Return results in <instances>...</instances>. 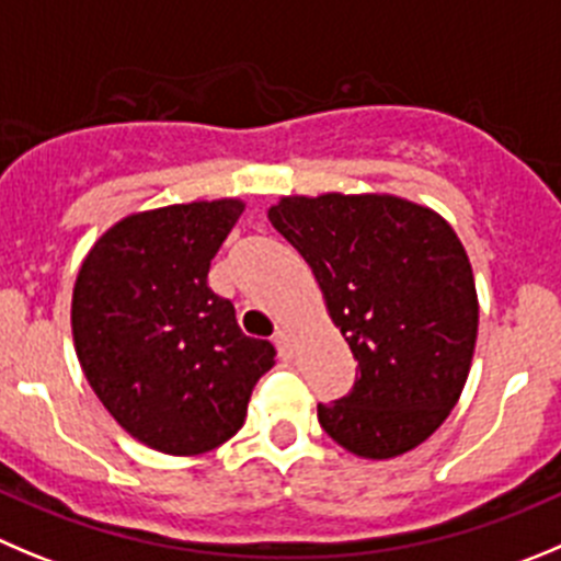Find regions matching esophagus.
Masks as SVG:
<instances>
[{
	"instance_id": "obj_1",
	"label": "esophagus",
	"mask_w": 561,
	"mask_h": 561,
	"mask_svg": "<svg viewBox=\"0 0 561 561\" xmlns=\"http://www.w3.org/2000/svg\"><path fill=\"white\" fill-rule=\"evenodd\" d=\"M274 343H276V348H279L282 357H290L293 337H290V332H287V329H279V332L274 334Z\"/></svg>"
}]
</instances>
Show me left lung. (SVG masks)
I'll return each mask as SVG.
<instances>
[{"label":"left lung","mask_w":561,"mask_h":561,"mask_svg":"<svg viewBox=\"0 0 561 561\" xmlns=\"http://www.w3.org/2000/svg\"><path fill=\"white\" fill-rule=\"evenodd\" d=\"M268 218L305 256L357 359L323 432L363 459L421 446L462 396L479 332L465 245L434 209L390 193L285 196Z\"/></svg>","instance_id":"8db88e82"}]
</instances>
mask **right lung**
Instances as JSON below:
<instances>
[{
  "label": "right lung",
  "instance_id": "add662e5",
  "mask_svg": "<svg viewBox=\"0 0 561 561\" xmlns=\"http://www.w3.org/2000/svg\"><path fill=\"white\" fill-rule=\"evenodd\" d=\"M240 198L133 213L82 260L71 332L88 385L124 432L154 451L196 457L245 421L274 345L245 337L207 285Z\"/></svg>",
  "mask_w": 561,
  "mask_h": 561
}]
</instances>
